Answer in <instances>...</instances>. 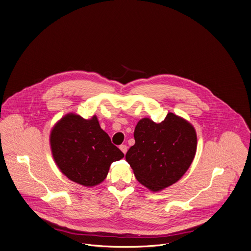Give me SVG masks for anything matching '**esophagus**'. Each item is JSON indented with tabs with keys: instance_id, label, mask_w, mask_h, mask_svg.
Masks as SVG:
<instances>
[{
	"instance_id": "obj_1",
	"label": "esophagus",
	"mask_w": 251,
	"mask_h": 251,
	"mask_svg": "<svg viewBox=\"0 0 251 251\" xmlns=\"http://www.w3.org/2000/svg\"><path fill=\"white\" fill-rule=\"evenodd\" d=\"M119 148H120V150H121V151H122V152H123V153H126V152H127V150H128V147H127V146H126V145H121V146H120V147H119Z\"/></svg>"
}]
</instances>
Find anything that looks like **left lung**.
<instances>
[{"label":"left lung","mask_w":251,"mask_h":251,"mask_svg":"<svg viewBox=\"0 0 251 251\" xmlns=\"http://www.w3.org/2000/svg\"><path fill=\"white\" fill-rule=\"evenodd\" d=\"M134 138L135 145L128 150L126 160L137 180L153 192L179 180L197 149L195 129L174 113L157 124L149 118L141 119Z\"/></svg>","instance_id":"obj_1"}]
</instances>
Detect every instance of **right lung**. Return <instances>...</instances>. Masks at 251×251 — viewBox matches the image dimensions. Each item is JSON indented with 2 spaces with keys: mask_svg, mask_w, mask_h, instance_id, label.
<instances>
[{
  "mask_svg": "<svg viewBox=\"0 0 251 251\" xmlns=\"http://www.w3.org/2000/svg\"><path fill=\"white\" fill-rule=\"evenodd\" d=\"M50 144L60 171L72 181L89 187L102 182L110 164L124 156L100 128L97 116L86 120L67 114L52 129Z\"/></svg>",
  "mask_w": 251,
  "mask_h": 251,
  "instance_id": "right-lung-1",
  "label": "right lung"
}]
</instances>
